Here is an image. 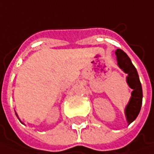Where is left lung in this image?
<instances>
[{
	"mask_svg": "<svg viewBox=\"0 0 154 154\" xmlns=\"http://www.w3.org/2000/svg\"><path fill=\"white\" fill-rule=\"evenodd\" d=\"M116 55L117 65L123 72L128 74L126 77V81L129 88L133 90L129 102L127 104L124 112L128 124L129 125L137 118L141 109L142 97H143L142 87L138 75L137 70L134 66V64H132L128 56L121 49H117L116 51Z\"/></svg>",
	"mask_w": 154,
	"mask_h": 154,
	"instance_id": "left-lung-1",
	"label": "left lung"
}]
</instances>
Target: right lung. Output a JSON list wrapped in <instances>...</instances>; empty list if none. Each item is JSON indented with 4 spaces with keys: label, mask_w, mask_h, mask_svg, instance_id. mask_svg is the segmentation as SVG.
I'll return each mask as SVG.
<instances>
[{
    "label": "right lung",
    "mask_w": 154,
    "mask_h": 154,
    "mask_svg": "<svg viewBox=\"0 0 154 154\" xmlns=\"http://www.w3.org/2000/svg\"><path fill=\"white\" fill-rule=\"evenodd\" d=\"M15 115H16V116L18 117V119H19V120H20V118H19V116H18V115H17L16 113H15ZM21 123H22V122H21Z\"/></svg>",
    "instance_id": "obj_1"
}]
</instances>
